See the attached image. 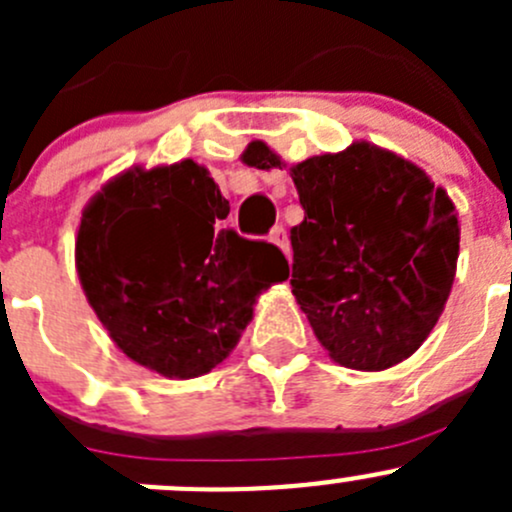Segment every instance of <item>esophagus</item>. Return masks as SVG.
<instances>
[{
	"label": "esophagus",
	"mask_w": 512,
	"mask_h": 512,
	"mask_svg": "<svg viewBox=\"0 0 512 512\" xmlns=\"http://www.w3.org/2000/svg\"><path fill=\"white\" fill-rule=\"evenodd\" d=\"M270 242H272V245L280 247V250L285 252V255L289 257V237H287V230H285V227L277 225L275 230L270 232Z\"/></svg>",
	"instance_id": "1"
}]
</instances>
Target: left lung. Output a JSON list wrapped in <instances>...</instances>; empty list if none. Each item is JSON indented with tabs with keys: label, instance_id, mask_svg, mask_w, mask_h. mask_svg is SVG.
<instances>
[{
	"label": "left lung",
	"instance_id": "1",
	"mask_svg": "<svg viewBox=\"0 0 512 512\" xmlns=\"http://www.w3.org/2000/svg\"><path fill=\"white\" fill-rule=\"evenodd\" d=\"M242 163L287 168L265 141ZM304 220L292 227V292L329 356L356 371L409 359L443 314L461 227L426 170L366 141L289 165Z\"/></svg>",
	"mask_w": 512,
	"mask_h": 512
}]
</instances>
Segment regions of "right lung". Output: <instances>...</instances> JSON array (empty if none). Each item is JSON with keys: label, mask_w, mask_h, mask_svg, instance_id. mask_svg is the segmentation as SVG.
<instances>
[{"label": "right lung", "mask_w": 512, "mask_h": 512, "mask_svg": "<svg viewBox=\"0 0 512 512\" xmlns=\"http://www.w3.org/2000/svg\"><path fill=\"white\" fill-rule=\"evenodd\" d=\"M230 203L185 158L123 170L81 213L76 272L118 349L165 379H195L230 356L257 297L289 277L270 242L223 227Z\"/></svg>", "instance_id": "add662e5"}]
</instances>
